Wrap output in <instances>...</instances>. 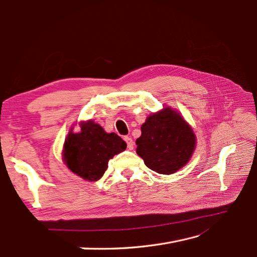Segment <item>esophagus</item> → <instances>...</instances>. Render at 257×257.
<instances>
[{
	"label": "esophagus",
	"mask_w": 257,
	"mask_h": 257,
	"mask_svg": "<svg viewBox=\"0 0 257 257\" xmlns=\"http://www.w3.org/2000/svg\"><path fill=\"white\" fill-rule=\"evenodd\" d=\"M124 142L127 143V146H128V148L130 149V150H133L134 149V146H135V144H134V140L130 138V137H124Z\"/></svg>",
	"instance_id": "34e87169"
}]
</instances>
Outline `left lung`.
<instances>
[{
	"label": "left lung",
	"instance_id": "left-lung-1",
	"mask_svg": "<svg viewBox=\"0 0 257 257\" xmlns=\"http://www.w3.org/2000/svg\"><path fill=\"white\" fill-rule=\"evenodd\" d=\"M196 139L190 125L178 112L166 108L150 114L136 140L137 154L154 172L170 175L188 163Z\"/></svg>",
	"mask_w": 257,
	"mask_h": 257
}]
</instances>
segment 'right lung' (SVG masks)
Listing matches in <instances>:
<instances>
[{"mask_svg":"<svg viewBox=\"0 0 257 257\" xmlns=\"http://www.w3.org/2000/svg\"><path fill=\"white\" fill-rule=\"evenodd\" d=\"M125 147L127 144L118 135L107 134L98 123L89 120L81 123L79 134H69L63 159L72 173L89 182H97L107 170L109 159Z\"/></svg>","mask_w":257,"mask_h":257,"instance_id":"1","label":"right lung"}]
</instances>
